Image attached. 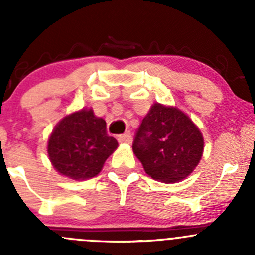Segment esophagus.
I'll use <instances>...</instances> for the list:
<instances>
[{"instance_id":"esophagus-1","label":"esophagus","mask_w":255,"mask_h":255,"mask_svg":"<svg viewBox=\"0 0 255 255\" xmlns=\"http://www.w3.org/2000/svg\"><path fill=\"white\" fill-rule=\"evenodd\" d=\"M118 142L130 144L132 143V134H130L129 132H127L122 135H118Z\"/></svg>"}]
</instances>
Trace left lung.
<instances>
[{
	"mask_svg": "<svg viewBox=\"0 0 255 255\" xmlns=\"http://www.w3.org/2000/svg\"><path fill=\"white\" fill-rule=\"evenodd\" d=\"M132 146L149 176L170 184L194 171L204 151V138L184 112L154 104Z\"/></svg>",
	"mask_w": 255,
	"mask_h": 255,
	"instance_id": "left-lung-1",
	"label": "left lung"
}]
</instances>
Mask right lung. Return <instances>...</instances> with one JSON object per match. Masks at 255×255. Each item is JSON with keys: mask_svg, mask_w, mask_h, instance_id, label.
Wrapping results in <instances>:
<instances>
[{"mask_svg": "<svg viewBox=\"0 0 255 255\" xmlns=\"http://www.w3.org/2000/svg\"><path fill=\"white\" fill-rule=\"evenodd\" d=\"M117 145V140L107 134L105 120L96 117L92 110H81L66 116L54 128L48 154L61 175L86 180L101 171Z\"/></svg>", "mask_w": 255, "mask_h": 255, "instance_id": "right-lung-1", "label": "right lung"}]
</instances>
